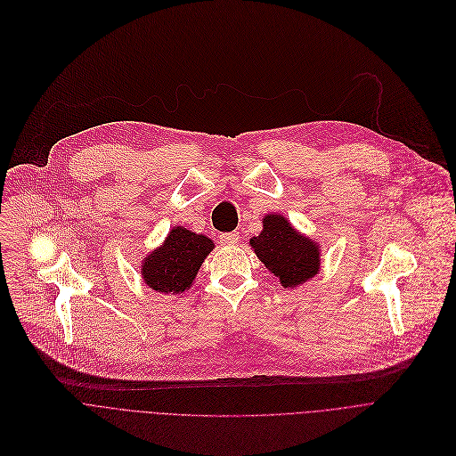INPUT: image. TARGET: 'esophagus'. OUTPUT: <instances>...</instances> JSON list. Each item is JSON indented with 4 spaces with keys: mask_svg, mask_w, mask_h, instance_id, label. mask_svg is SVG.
<instances>
[{
    "mask_svg": "<svg viewBox=\"0 0 456 456\" xmlns=\"http://www.w3.org/2000/svg\"><path fill=\"white\" fill-rule=\"evenodd\" d=\"M219 240H221V244H226V246L237 244V242H239V232H228V233H221V235H219Z\"/></svg>",
    "mask_w": 456,
    "mask_h": 456,
    "instance_id": "esophagus-1",
    "label": "esophagus"
}]
</instances>
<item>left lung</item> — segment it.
<instances>
[{
	"instance_id": "1",
	"label": "left lung",
	"mask_w": 456,
	"mask_h": 456,
	"mask_svg": "<svg viewBox=\"0 0 456 456\" xmlns=\"http://www.w3.org/2000/svg\"><path fill=\"white\" fill-rule=\"evenodd\" d=\"M264 230L249 239L251 248L264 265L279 277L284 288H297L320 271L318 246L300 235L282 216H265Z\"/></svg>"
}]
</instances>
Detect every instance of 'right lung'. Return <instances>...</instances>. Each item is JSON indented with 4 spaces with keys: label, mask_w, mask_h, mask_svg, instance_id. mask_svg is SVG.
Returning <instances> with one entry per match:
<instances>
[{
    "label": "right lung",
    "mask_w": 456,
    "mask_h": 456,
    "mask_svg": "<svg viewBox=\"0 0 456 456\" xmlns=\"http://www.w3.org/2000/svg\"><path fill=\"white\" fill-rule=\"evenodd\" d=\"M214 242L187 228L175 226L161 248L154 249L142 265L145 284L158 293H183L194 282Z\"/></svg>",
    "instance_id": "obj_1"
}]
</instances>
